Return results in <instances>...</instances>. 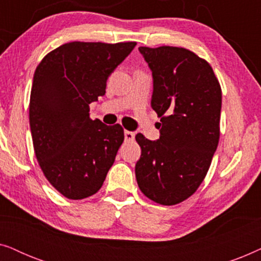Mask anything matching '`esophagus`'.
<instances>
[{"mask_svg":"<svg viewBox=\"0 0 261 261\" xmlns=\"http://www.w3.org/2000/svg\"><path fill=\"white\" fill-rule=\"evenodd\" d=\"M134 138H135L134 132L124 130V140H127V141H133Z\"/></svg>","mask_w":261,"mask_h":261,"instance_id":"obj_1","label":"esophagus"}]
</instances>
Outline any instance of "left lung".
Here are the masks:
<instances>
[{
	"label": "left lung",
	"mask_w": 261,
	"mask_h": 261,
	"mask_svg": "<svg viewBox=\"0 0 261 261\" xmlns=\"http://www.w3.org/2000/svg\"><path fill=\"white\" fill-rule=\"evenodd\" d=\"M152 71L151 106L160 137L137 134L135 177L142 194L163 205L183 202L208 172L220 139L222 92L208 62L183 47H139Z\"/></svg>",
	"instance_id": "1"
}]
</instances>
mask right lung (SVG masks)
Listing matches in <instances>:
<instances>
[{
	"label": "right lung",
	"mask_w": 261,
	"mask_h": 261,
	"mask_svg": "<svg viewBox=\"0 0 261 261\" xmlns=\"http://www.w3.org/2000/svg\"><path fill=\"white\" fill-rule=\"evenodd\" d=\"M135 45L69 42L35 70L30 102L35 156L52 187L67 198L96 194L123 142L122 127L91 120L89 105L106 94L108 77Z\"/></svg>",
	"instance_id": "add662e5"
}]
</instances>
